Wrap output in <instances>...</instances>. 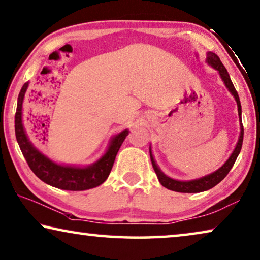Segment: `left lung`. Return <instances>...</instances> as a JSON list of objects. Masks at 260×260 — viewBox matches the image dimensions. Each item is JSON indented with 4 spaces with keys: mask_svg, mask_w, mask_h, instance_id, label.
<instances>
[{
    "mask_svg": "<svg viewBox=\"0 0 260 260\" xmlns=\"http://www.w3.org/2000/svg\"><path fill=\"white\" fill-rule=\"evenodd\" d=\"M207 62L216 69L217 72L220 73V76L222 80H223L224 84L230 92L233 93V96L235 97V100L237 102V108H238V115H240V121H241V135L240 139H238V142L236 145V148L233 151V154L230 155V157L228 160L222 166L219 170H216L213 174L205 176L203 178L199 179H194V180H189V182H180V180H175L172 178H169L166 175L163 174L162 171L159 170L158 167L156 166L154 157H152L151 151L150 152V159H151V164L152 168L157 175V178L159 180V183L163 185L164 187H167L168 189H171V191L175 192H180V193H198V192H203V191H207V189L212 188L215 186V185L219 184L222 179H224V177L228 175V172L230 171V169L233 168L234 163L236 162V158L240 151L242 149V143H243V135H244V129H243V123H242V119H241V113H242V108H241V102H240V97H238V93L235 89V86L233 84L232 80H230L229 74L226 72V69L224 68V66L222 64L220 57L217 56L215 53L213 52H208L207 54Z\"/></svg>",
    "mask_w": 260,
    "mask_h": 260,
    "instance_id": "left-lung-1",
    "label": "left lung"
}]
</instances>
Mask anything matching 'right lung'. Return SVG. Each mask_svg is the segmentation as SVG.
I'll list each match as a JSON object with an SVG mask.
<instances>
[{
    "label": "right lung",
    "mask_w": 260,
    "mask_h": 260,
    "mask_svg": "<svg viewBox=\"0 0 260 260\" xmlns=\"http://www.w3.org/2000/svg\"><path fill=\"white\" fill-rule=\"evenodd\" d=\"M27 85L28 82L24 83L18 94L17 110L15 114V133L22 154L34 174L51 186L69 189V191H84V189L93 188L104 183L112 170L115 156L123 140L128 135V131L125 129L115 135L110 143L108 151L92 166L75 168L60 166L52 162L38 149H36L34 145L28 141L25 131H24L22 123V105Z\"/></svg>",
    "instance_id": "1"
}]
</instances>
